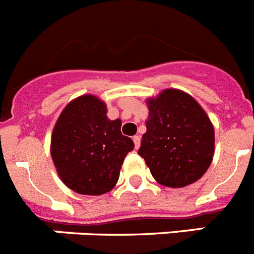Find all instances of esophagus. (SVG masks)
I'll return each mask as SVG.
<instances>
[{
    "mask_svg": "<svg viewBox=\"0 0 254 254\" xmlns=\"http://www.w3.org/2000/svg\"><path fill=\"white\" fill-rule=\"evenodd\" d=\"M133 142H134V146H136V149H138V147H140V143H141L140 136H133Z\"/></svg>",
    "mask_w": 254,
    "mask_h": 254,
    "instance_id": "34e87169",
    "label": "esophagus"
}]
</instances>
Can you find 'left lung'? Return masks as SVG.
Masks as SVG:
<instances>
[{"label": "left lung", "instance_id": "obj_1", "mask_svg": "<svg viewBox=\"0 0 254 254\" xmlns=\"http://www.w3.org/2000/svg\"><path fill=\"white\" fill-rule=\"evenodd\" d=\"M149 117L138 155L158 183L182 188L206 173L215 151V131L203 108L190 94L165 89L147 98Z\"/></svg>", "mask_w": 254, "mask_h": 254}]
</instances>
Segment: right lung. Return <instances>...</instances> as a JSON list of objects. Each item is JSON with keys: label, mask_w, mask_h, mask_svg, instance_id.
Segmentation results:
<instances>
[{"label": "right lung", "mask_w": 254, "mask_h": 254, "mask_svg": "<svg viewBox=\"0 0 254 254\" xmlns=\"http://www.w3.org/2000/svg\"><path fill=\"white\" fill-rule=\"evenodd\" d=\"M122 121L107 117V104L86 94L61 112L51 137L58 177L73 192L100 196L113 190L123 160L134 147L121 132Z\"/></svg>", "instance_id": "right-lung-1"}]
</instances>
